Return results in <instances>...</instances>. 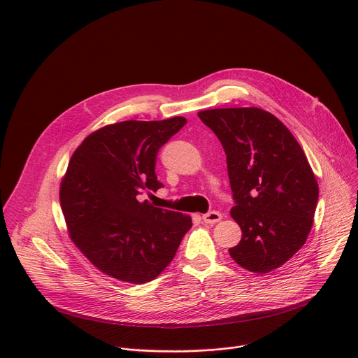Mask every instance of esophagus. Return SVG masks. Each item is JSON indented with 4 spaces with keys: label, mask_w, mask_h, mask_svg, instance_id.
I'll list each match as a JSON object with an SVG mask.
<instances>
[{
    "label": "esophagus",
    "mask_w": 358,
    "mask_h": 358,
    "mask_svg": "<svg viewBox=\"0 0 358 358\" xmlns=\"http://www.w3.org/2000/svg\"><path fill=\"white\" fill-rule=\"evenodd\" d=\"M222 220V214L218 211H211L208 214H203L202 215V221L206 224H217Z\"/></svg>",
    "instance_id": "obj_1"
}]
</instances>
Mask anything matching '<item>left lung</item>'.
Segmentation results:
<instances>
[{
	"instance_id": "1",
	"label": "left lung",
	"mask_w": 358,
	"mask_h": 358,
	"mask_svg": "<svg viewBox=\"0 0 358 358\" xmlns=\"http://www.w3.org/2000/svg\"><path fill=\"white\" fill-rule=\"evenodd\" d=\"M220 138L236 206L231 217L242 231L231 258L253 273L285 265L308 239L319 184L290 130L259 108L198 112Z\"/></svg>"
}]
</instances>
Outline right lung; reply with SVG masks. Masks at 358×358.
Here are the masks:
<instances>
[{
  "label": "right lung",
  "instance_id": "right-lung-1",
  "mask_svg": "<svg viewBox=\"0 0 358 358\" xmlns=\"http://www.w3.org/2000/svg\"><path fill=\"white\" fill-rule=\"evenodd\" d=\"M185 123L177 116L108 124L72 155L61 182V207L69 238L101 273L141 285L174 259L191 217L137 195L163 187L155 171L157 152Z\"/></svg>",
  "mask_w": 358,
  "mask_h": 358
}]
</instances>
